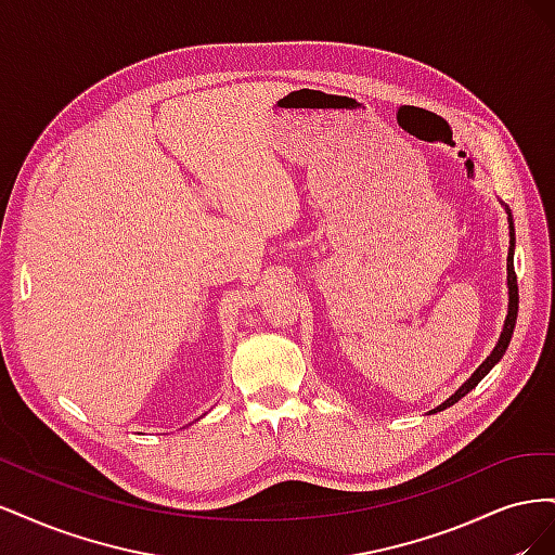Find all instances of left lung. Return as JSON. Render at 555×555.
Returning a JSON list of instances; mask_svg holds the SVG:
<instances>
[{
    "label": "left lung",
    "mask_w": 555,
    "mask_h": 555,
    "mask_svg": "<svg viewBox=\"0 0 555 555\" xmlns=\"http://www.w3.org/2000/svg\"><path fill=\"white\" fill-rule=\"evenodd\" d=\"M500 206L505 208V212H507V222H509V251H507V296H509V300H507V317H505V324H502V331H500V338H498V343H495V347H493V351L489 357H486L483 361H481V365L477 367V371L469 375L456 391H453L442 405H438L435 410H430L428 414H438V412H442V410H447V408H451L453 402H459L463 396H467L469 391L475 389V386L489 375L493 367L498 365V361L505 357V351H507V347H509V340H512V335H514V326H516V314H518V284H516V273H514V245H516V236H514V217H512V210H509V206H505L500 201Z\"/></svg>",
    "instance_id": "obj_1"
}]
</instances>
